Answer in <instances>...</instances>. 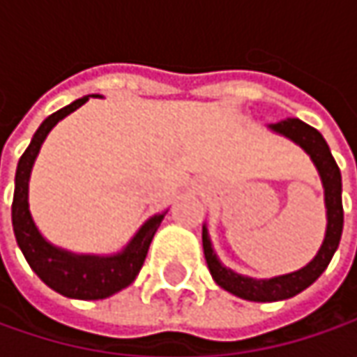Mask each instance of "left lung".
Here are the masks:
<instances>
[{
	"instance_id": "8db88e82",
	"label": "left lung",
	"mask_w": 357,
	"mask_h": 357,
	"mask_svg": "<svg viewBox=\"0 0 357 357\" xmlns=\"http://www.w3.org/2000/svg\"><path fill=\"white\" fill-rule=\"evenodd\" d=\"M268 129L278 132L286 139H290V141H294L296 144H300L310 155L312 162L316 165L324 185L328 225H326V236H324L320 250L306 266L296 270V272H290V274L266 278V280L248 278V276H242L238 272L225 266L218 260V256L214 254L208 230H206V227H202L204 258H206V264H208V270L213 274L214 282L230 294L238 296L242 300H250V302H276V300L292 298V296L300 294L302 290H306L310 284L318 280L322 276L324 270L328 268L332 256L337 250V244H340V238H342V228H344L342 174H340L336 160L332 157L330 146L324 141L322 135L314 127L306 125L304 121H300V119H284L280 123L268 125Z\"/></svg>"
}]
</instances>
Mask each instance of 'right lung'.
<instances>
[{
	"label": "right lung",
	"mask_w": 357,
	"mask_h": 357,
	"mask_svg": "<svg viewBox=\"0 0 357 357\" xmlns=\"http://www.w3.org/2000/svg\"><path fill=\"white\" fill-rule=\"evenodd\" d=\"M89 97H101V95H87L77 99L71 105L59 109L57 113L49 115L39 125V129L35 130L31 143L17 162L15 192L11 202V222H13L17 246L25 256L27 264L51 290L77 300H103L127 288L137 278L139 270L143 268L151 240L160 227L165 213L151 216L121 252L109 254V256L73 254L53 246L41 236L29 213V176L41 144L49 135V130L69 113L87 103Z\"/></svg>",
	"instance_id": "obj_1"
}]
</instances>
